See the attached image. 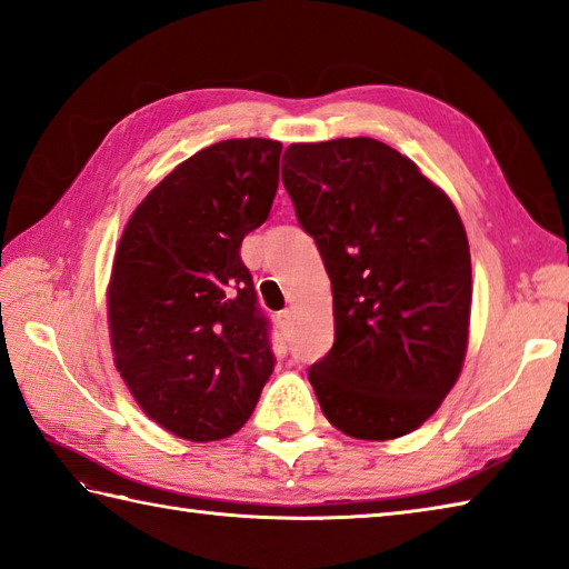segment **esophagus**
I'll use <instances>...</instances> for the list:
<instances>
[{"mask_svg":"<svg viewBox=\"0 0 569 569\" xmlns=\"http://www.w3.org/2000/svg\"><path fill=\"white\" fill-rule=\"evenodd\" d=\"M291 320H293V310L291 308H286V310H281L276 316V322H278V328H281V330H286L288 325H291Z\"/></svg>","mask_w":569,"mask_h":569,"instance_id":"1","label":"esophagus"}]
</instances>
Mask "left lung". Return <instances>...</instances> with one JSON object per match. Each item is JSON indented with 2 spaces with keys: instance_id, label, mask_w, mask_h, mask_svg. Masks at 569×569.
Here are the masks:
<instances>
[{
  "instance_id": "obj_1",
  "label": "left lung",
  "mask_w": 569,
  "mask_h": 569,
  "mask_svg": "<svg viewBox=\"0 0 569 569\" xmlns=\"http://www.w3.org/2000/svg\"><path fill=\"white\" fill-rule=\"evenodd\" d=\"M283 186L332 281L335 345L308 379L337 430L393 440L450 393L467 352L471 259L452 200L367 137L291 143Z\"/></svg>"
}]
</instances>
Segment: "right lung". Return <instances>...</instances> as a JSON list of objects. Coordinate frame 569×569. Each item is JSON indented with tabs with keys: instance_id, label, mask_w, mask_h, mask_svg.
Instances as JSON below:
<instances>
[{
	"instance_id": "add662e5",
	"label": "right lung",
	"mask_w": 569,
	"mask_h": 569,
	"mask_svg": "<svg viewBox=\"0 0 569 569\" xmlns=\"http://www.w3.org/2000/svg\"><path fill=\"white\" fill-rule=\"evenodd\" d=\"M281 143L227 139L190 156L131 214L107 312L114 365L143 413L192 442L234 435L276 357L241 239L266 222Z\"/></svg>"
}]
</instances>
